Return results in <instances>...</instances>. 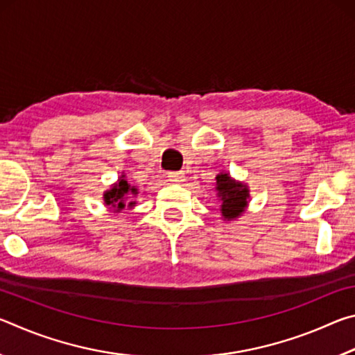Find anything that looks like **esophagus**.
I'll return each mask as SVG.
<instances>
[{
	"mask_svg": "<svg viewBox=\"0 0 355 355\" xmlns=\"http://www.w3.org/2000/svg\"><path fill=\"white\" fill-rule=\"evenodd\" d=\"M167 178L172 183H182L184 180V175L182 172H167Z\"/></svg>",
	"mask_w": 355,
	"mask_h": 355,
	"instance_id": "1",
	"label": "esophagus"
}]
</instances>
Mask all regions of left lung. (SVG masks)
<instances>
[{"label":"left lung","mask_w":355,"mask_h":355,"mask_svg":"<svg viewBox=\"0 0 355 355\" xmlns=\"http://www.w3.org/2000/svg\"><path fill=\"white\" fill-rule=\"evenodd\" d=\"M216 191L220 203V213L225 220H233L241 216L249 203V188L244 183L233 180L228 173L216 177Z\"/></svg>","instance_id":"left-lung-1"}]
</instances>
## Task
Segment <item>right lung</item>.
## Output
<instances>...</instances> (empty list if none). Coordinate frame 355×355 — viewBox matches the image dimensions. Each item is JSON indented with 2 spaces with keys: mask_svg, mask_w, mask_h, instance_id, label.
I'll return each mask as SVG.
<instances>
[{
  "mask_svg": "<svg viewBox=\"0 0 355 355\" xmlns=\"http://www.w3.org/2000/svg\"><path fill=\"white\" fill-rule=\"evenodd\" d=\"M137 194V189L135 186H131L127 180H125V175L120 177L117 180V183H114L111 186V189H107L105 194H103V200H105V205L112 208L114 211H120V209H123L127 207V203L125 200L128 199V196ZM136 202H130L128 203V208L135 207Z\"/></svg>",
  "mask_w": 355,
  "mask_h": 355,
  "instance_id": "add662e5",
  "label": "right lung"
}]
</instances>
